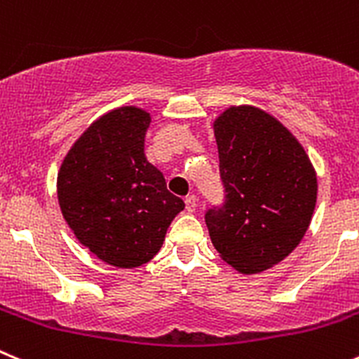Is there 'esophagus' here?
Returning a JSON list of instances; mask_svg holds the SVG:
<instances>
[{
    "instance_id": "34e87169",
    "label": "esophagus",
    "mask_w": 359,
    "mask_h": 359,
    "mask_svg": "<svg viewBox=\"0 0 359 359\" xmlns=\"http://www.w3.org/2000/svg\"><path fill=\"white\" fill-rule=\"evenodd\" d=\"M185 208H187V211H189V213H194V211L197 210V197L196 196L187 197V199H185Z\"/></svg>"
}]
</instances>
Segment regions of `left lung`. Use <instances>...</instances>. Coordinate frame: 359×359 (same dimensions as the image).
<instances>
[{
  "instance_id": "left-lung-1",
  "label": "left lung",
  "mask_w": 359,
  "mask_h": 359,
  "mask_svg": "<svg viewBox=\"0 0 359 359\" xmlns=\"http://www.w3.org/2000/svg\"><path fill=\"white\" fill-rule=\"evenodd\" d=\"M225 203L206 211L213 247L240 273L284 261L312 220L317 176L298 139L254 105H233L213 123Z\"/></svg>"
}]
</instances>
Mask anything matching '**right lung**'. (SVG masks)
Instances as JSON below:
<instances>
[{
	"label": "right lung",
	"mask_w": 359,
	"mask_h": 359,
	"mask_svg": "<svg viewBox=\"0 0 359 359\" xmlns=\"http://www.w3.org/2000/svg\"><path fill=\"white\" fill-rule=\"evenodd\" d=\"M151 116L125 105L91 123L57 172V201L75 238L100 261L137 268L158 254L172 218L185 208L148 162Z\"/></svg>",
	"instance_id": "add662e5"
}]
</instances>
